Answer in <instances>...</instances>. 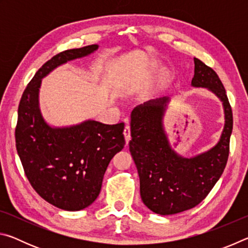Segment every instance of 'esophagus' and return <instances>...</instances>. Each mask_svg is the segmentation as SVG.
<instances>
[{
    "label": "esophagus",
    "mask_w": 248,
    "mask_h": 248,
    "mask_svg": "<svg viewBox=\"0 0 248 248\" xmlns=\"http://www.w3.org/2000/svg\"><path fill=\"white\" fill-rule=\"evenodd\" d=\"M124 134L125 143H129L130 139H131V133H130V125L129 124H125L124 130Z\"/></svg>",
    "instance_id": "1"
}]
</instances>
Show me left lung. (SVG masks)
<instances>
[{"label": "left lung", "instance_id": "1", "mask_svg": "<svg viewBox=\"0 0 248 248\" xmlns=\"http://www.w3.org/2000/svg\"><path fill=\"white\" fill-rule=\"evenodd\" d=\"M191 86L204 87L219 98L224 128L217 143L203 153L185 157L171 149L163 124L170 97L139 105L131 112L129 150L140 177V195L151 211L161 216L179 213L202 201L221 177L230 151L232 108L217 74L195 58Z\"/></svg>", "mask_w": 248, "mask_h": 248}]
</instances>
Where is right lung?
Listing matches in <instances>:
<instances>
[{
    "label": "right lung",
    "mask_w": 248,
    "mask_h": 248,
    "mask_svg": "<svg viewBox=\"0 0 248 248\" xmlns=\"http://www.w3.org/2000/svg\"><path fill=\"white\" fill-rule=\"evenodd\" d=\"M97 49L91 45L52 57L29 82L18 106L15 141L25 174L41 198L66 211L85 209L98 197L109 162L124 146V124L85 120L51 127L40 111L39 89L58 66Z\"/></svg>",
    "instance_id": "add662e5"
}]
</instances>
